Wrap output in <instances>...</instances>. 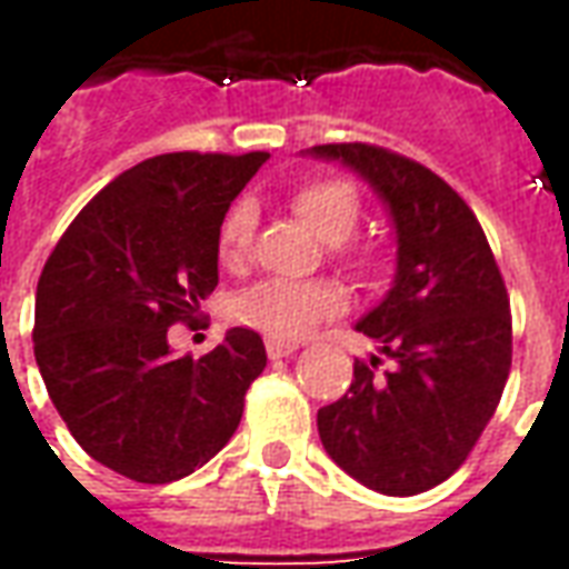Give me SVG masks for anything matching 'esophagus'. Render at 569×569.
<instances>
[{"instance_id":"obj_1","label":"esophagus","mask_w":569,"mask_h":569,"mask_svg":"<svg viewBox=\"0 0 569 569\" xmlns=\"http://www.w3.org/2000/svg\"><path fill=\"white\" fill-rule=\"evenodd\" d=\"M264 350H268V357L271 359L292 357L298 350V341H289V338H268V341H264Z\"/></svg>"}]
</instances>
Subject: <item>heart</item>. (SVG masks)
<instances>
[{"mask_svg":"<svg viewBox=\"0 0 569 569\" xmlns=\"http://www.w3.org/2000/svg\"><path fill=\"white\" fill-rule=\"evenodd\" d=\"M292 210L301 216L313 234L326 243H345L359 222V194L357 188L338 176H317L292 188ZM256 231V210L252 203L240 200L224 216L219 228V259L228 268L243 264L252 247ZM345 308L341 289L332 283H280L268 280L240 292L231 301V317L240 326L271 338H298L308 332L313 322L332 317Z\"/></svg>","mask_w":569,"mask_h":569,"instance_id":"obj_1","label":"heart"}]
</instances>
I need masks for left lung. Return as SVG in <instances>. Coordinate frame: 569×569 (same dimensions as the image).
I'll list each match as a JSON object with an SVG mask.
<instances>
[{"label": "left lung", "mask_w": 569, "mask_h": 569, "mask_svg": "<svg viewBox=\"0 0 569 569\" xmlns=\"http://www.w3.org/2000/svg\"><path fill=\"white\" fill-rule=\"evenodd\" d=\"M369 182L396 228L390 292L357 322L390 359L353 362V383L317 411L326 453L387 497L451 478L500 406L512 369V313L476 212L441 176L369 142L313 146Z\"/></svg>", "instance_id": "obj_1"}]
</instances>
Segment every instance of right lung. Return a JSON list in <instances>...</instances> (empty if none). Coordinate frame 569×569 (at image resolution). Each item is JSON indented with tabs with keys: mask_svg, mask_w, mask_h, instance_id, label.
<instances>
[{
	"mask_svg": "<svg viewBox=\"0 0 569 569\" xmlns=\"http://www.w3.org/2000/svg\"><path fill=\"white\" fill-rule=\"evenodd\" d=\"M268 151H170L112 179L72 219L36 289L32 350L51 402L97 463L142 485L191 476L222 451L268 357L231 329L173 357L219 286V228Z\"/></svg>",
	"mask_w": 569,
	"mask_h": 569,
	"instance_id": "add662e5",
	"label": "right lung"
}]
</instances>
